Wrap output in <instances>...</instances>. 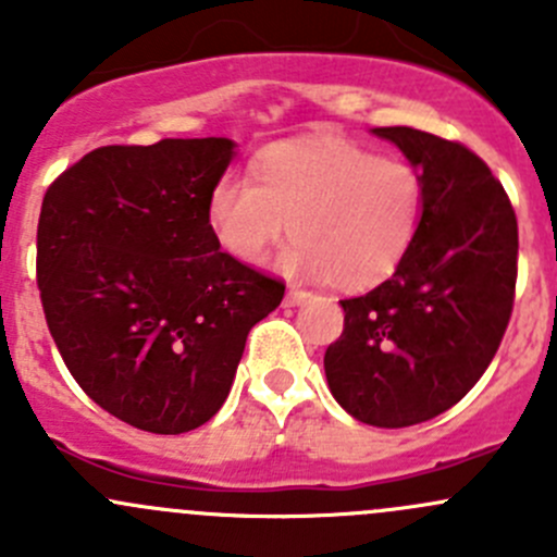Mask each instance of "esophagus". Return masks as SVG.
<instances>
[{
    "label": "esophagus",
    "instance_id": "obj_1",
    "mask_svg": "<svg viewBox=\"0 0 557 557\" xmlns=\"http://www.w3.org/2000/svg\"><path fill=\"white\" fill-rule=\"evenodd\" d=\"M307 299H310V294H307V290L290 288L288 294H285V307H299V305H305Z\"/></svg>",
    "mask_w": 557,
    "mask_h": 557
}]
</instances>
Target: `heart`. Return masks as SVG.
Wrapping results in <instances>:
<instances>
[{
  "label": "heart",
  "instance_id": "1",
  "mask_svg": "<svg viewBox=\"0 0 557 557\" xmlns=\"http://www.w3.org/2000/svg\"><path fill=\"white\" fill-rule=\"evenodd\" d=\"M252 180H218L207 201L210 228L243 263H261L294 232L280 256L290 277L372 288L401 267L423 221L420 172L350 143L272 145L252 164Z\"/></svg>",
  "mask_w": 557,
  "mask_h": 557
}]
</instances>
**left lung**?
Wrapping results in <instances>:
<instances>
[{"label":"left lung","mask_w":557,"mask_h":557,"mask_svg":"<svg viewBox=\"0 0 557 557\" xmlns=\"http://www.w3.org/2000/svg\"><path fill=\"white\" fill-rule=\"evenodd\" d=\"M420 172L423 221L401 267L339 301L345 331L323 358L336 401L377 429L436 418L474 387L507 331L518 218L485 161L409 126L372 128Z\"/></svg>","instance_id":"obj_1"}]
</instances>
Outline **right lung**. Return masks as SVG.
<instances>
[{
  "mask_svg": "<svg viewBox=\"0 0 557 557\" xmlns=\"http://www.w3.org/2000/svg\"><path fill=\"white\" fill-rule=\"evenodd\" d=\"M226 137L107 145L53 180L37 285L77 385L123 423L185 434L226 401L258 320L285 285L221 252L207 201Z\"/></svg>",
  "mask_w": 557,
  "mask_h": 557,
  "instance_id": "1",
  "label": "right lung"
}]
</instances>
